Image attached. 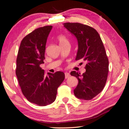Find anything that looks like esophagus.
I'll use <instances>...</instances> for the list:
<instances>
[{"label": "esophagus", "instance_id": "obj_1", "mask_svg": "<svg viewBox=\"0 0 129 129\" xmlns=\"http://www.w3.org/2000/svg\"><path fill=\"white\" fill-rule=\"evenodd\" d=\"M65 74V78L66 79H67V78H68L70 76H71V75H70L69 73H67V72H66L64 73Z\"/></svg>", "mask_w": 129, "mask_h": 129}]
</instances>
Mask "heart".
<instances>
[{
    "label": "heart",
    "instance_id": "b5f03b06",
    "mask_svg": "<svg viewBox=\"0 0 129 129\" xmlns=\"http://www.w3.org/2000/svg\"><path fill=\"white\" fill-rule=\"evenodd\" d=\"M57 39L60 43V45H63L67 42H69L66 37L63 34H60L57 36Z\"/></svg>",
    "mask_w": 129,
    "mask_h": 129
}]
</instances>
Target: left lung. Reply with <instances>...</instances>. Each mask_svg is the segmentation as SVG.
Returning a JSON list of instances; mask_svg holds the SVG:
<instances>
[{
  "instance_id": "8db88e82",
  "label": "left lung",
  "mask_w": 129,
  "mask_h": 129,
  "mask_svg": "<svg viewBox=\"0 0 129 129\" xmlns=\"http://www.w3.org/2000/svg\"><path fill=\"white\" fill-rule=\"evenodd\" d=\"M63 26L77 40L76 60L87 63L86 71L82 75L75 71L71 73L79 81L74 95L81 100H90L102 91L107 80L109 61L103 44L98 32L91 27L70 22Z\"/></svg>"
}]
</instances>
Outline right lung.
Segmentation results:
<instances>
[{
	"label": "right lung",
	"instance_id": "1",
	"mask_svg": "<svg viewBox=\"0 0 129 129\" xmlns=\"http://www.w3.org/2000/svg\"><path fill=\"white\" fill-rule=\"evenodd\" d=\"M52 26L40 27L21 42L17 58L16 75L23 95L29 102L46 106L54 102L58 87L64 80L63 72L48 73L40 65L44 63L47 40Z\"/></svg>",
	"mask_w": 129,
	"mask_h": 129
}]
</instances>
